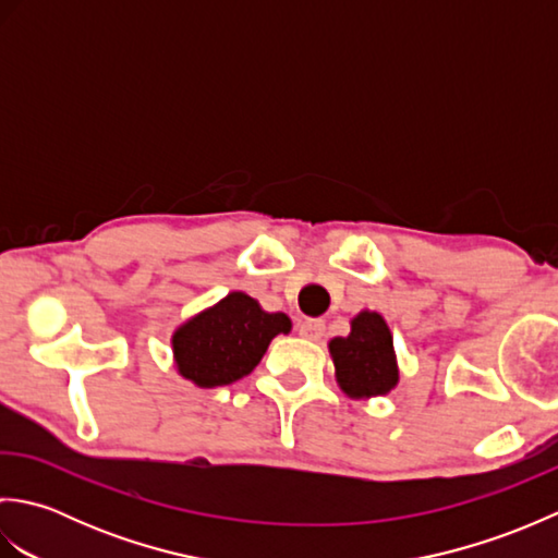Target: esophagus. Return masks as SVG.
<instances>
[{
    "label": "esophagus",
    "instance_id": "1",
    "mask_svg": "<svg viewBox=\"0 0 558 558\" xmlns=\"http://www.w3.org/2000/svg\"><path fill=\"white\" fill-rule=\"evenodd\" d=\"M324 330H326V324L318 322V318H302L298 324V333L306 340H322Z\"/></svg>",
    "mask_w": 558,
    "mask_h": 558
}]
</instances>
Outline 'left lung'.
I'll return each instance as SVG.
<instances>
[{"instance_id": "left-lung-1", "label": "left lung", "mask_w": 558, "mask_h": 558, "mask_svg": "<svg viewBox=\"0 0 558 558\" xmlns=\"http://www.w3.org/2000/svg\"><path fill=\"white\" fill-rule=\"evenodd\" d=\"M328 352L336 366V381L352 400L386 396L400 381L393 336L378 312L364 310L354 316L350 333L330 340Z\"/></svg>"}]
</instances>
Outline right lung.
Here are the masks:
<instances>
[{
    "label": "right lung",
    "instance_id": "add662e5",
    "mask_svg": "<svg viewBox=\"0 0 558 558\" xmlns=\"http://www.w3.org/2000/svg\"><path fill=\"white\" fill-rule=\"evenodd\" d=\"M282 312H264L246 292H230L172 333L177 374L198 388L228 386L254 372L270 340L290 333Z\"/></svg>",
    "mask_w": 558,
    "mask_h": 558
}]
</instances>
